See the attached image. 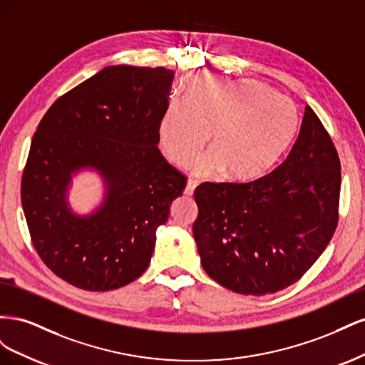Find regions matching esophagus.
Instances as JSON below:
<instances>
[{
    "instance_id": "esophagus-1",
    "label": "esophagus",
    "mask_w": 365,
    "mask_h": 365,
    "mask_svg": "<svg viewBox=\"0 0 365 365\" xmlns=\"http://www.w3.org/2000/svg\"><path fill=\"white\" fill-rule=\"evenodd\" d=\"M196 185H197V181H196V180H189V181H187L184 193H185L187 196H192L193 192H195V189H196Z\"/></svg>"
}]
</instances>
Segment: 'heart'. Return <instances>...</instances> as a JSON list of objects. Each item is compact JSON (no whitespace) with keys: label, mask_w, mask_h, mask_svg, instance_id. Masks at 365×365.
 <instances>
[{"label":"heart","mask_w":365,"mask_h":365,"mask_svg":"<svg viewBox=\"0 0 365 365\" xmlns=\"http://www.w3.org/2000/svg\"><path fill=\"white\" fill-rule=\"evenodd\" d=\"M298 113L289 97L257 81H228L197 73L173 97L160 121V143L175 164L189 163L207 143L210 150L192 168L200 175L225 170L231 181L262 178L292 145Z\"/></svg>","instance_id":"obj_1"}]
</instances>
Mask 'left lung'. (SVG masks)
Here are the masks:
<instances>
[{
	"label": "left lung",
	"mask_w": 365,
	"mask_h": 365,
	"mask_svg": "<svg viewBox=\"0 0 365 365\" xmlns=\"http://www.w3.org/2000/svg\"><path fill=\"white\" fill-rule=\"evenodd\" d=\"M341 164L311 106L277 169L251 182H202L193 236L204 271L224 288L264 295L312 267L338 224Z\"/></svg>",
	"instance_id": "obj_1"
}]
</instances>
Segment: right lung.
Returning <instances> with one entry per match:
<instances>
[{"mask_svg": "<svg viewBox=\"0 0 365 365\" xmlns=\"http://www.w3.org/2000/svg\"><path fill=\"white\" fill-rule=\"evenodd\" d=\"M172 82L163 67H106L59 97L33 135L21 181L30 237L76 288L117 289L149 267L157 228L187 182L157 146ZM83 168L103 176L106 197L76 215L68 189Z\"/></svg>", "mask_w": 365, "mask_h": 365, "instance_id": "right-lung-1", "label": "right lung"}]
</instances>
